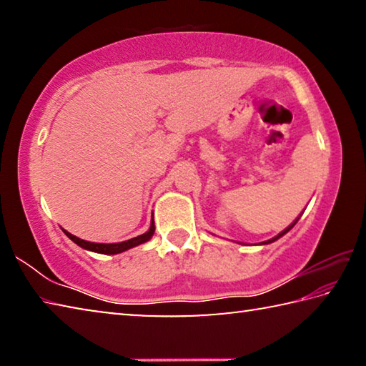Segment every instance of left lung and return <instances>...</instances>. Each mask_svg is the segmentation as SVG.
I'll list each match as a JSON object with an SVG mask.
<instances>
[{
    "label": "left lung",
    "mask_w": 366,
    "mask_h": 366,
    "mask_svg": "<svg viewBox=\"0 0 366 366\" xmlns=\"http://www.w3.org/2000/svg\"><path fill=\"white\" fill-rule=\"evenodd\" d=\"M297 221H299V218H297V219H295V221L292 222V224H290L289 227H286V229H284V231H282V232H280V234H277V235H276V237H272V239H269V240H266V242H263V244H271V242H274V240H277V239H280V237H282V235H284V234H286V232H289V231H290V229H292V227L295 226V222H297Z\"/></svg>",
    "instance_id": "obj_1"
}]
</instances>
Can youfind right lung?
<instances>
[{
    "label": "right lung",
    "instance_id": "add662e5",
    "mask_svg": "<svg viewBox=\"0 0 366 366\" xmlns=\"http://www.w3.org/2000/svg\"><path fill=\"white\" fill-rule=\"evenodd\" d=\"M64 234L72 240V242H76L79 247H82V249H85V250L95 252V253H103V255H116V253L126 252L129 249H132V247H137L140 244L147 242V240H150L152 235L154 234V222L152 219V226L145 234L137 235V237H134V239L124 240V242H119V244H97V242H89V240L79 239V237H76V235H72L71 232H67V231H64Z\"/></svg>",
    "mask_w": 366,
    "mask_h": 366
}]
</instances>
